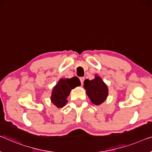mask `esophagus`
<instances>
[{"mask_svg":"<svg viewBox=\"0 0 152 152\" xmlns=\"http://www.w3.org/2000/svg\"><path fill=\"white\" fill-rule=\"evenodd\" d=\"M80 81H81V84L82 85L83 83V81H84V77H80Z\"/></svg>","mask_w":152,"mask_h":152,"instance_id":"1","label":"esophagus"}]
</instances>
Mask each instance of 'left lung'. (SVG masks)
<instances>
[{
  "instance_id": "8db88e82",
  "label": "left lung",
  "mask_w": 152,
  "mask_h": 152,
  "mask_svg": "<svg viewBox=\"0 0 152 152\" xmlns=\"http://www.w3.org/2000/svg\"><path fill=\"white\" fill-rule=\"evenodd\" d=\"M83 83V87L92 103L100 105L104 102L108 94V90L99 77L96 76L92 80H86Z\"/></svg>"
}]
</instances>
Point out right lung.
I'll list each match as a JSON object with an SVG mask.
<instances>
[{"mask_svg": "<svg viewBox=\"0 0 152 152\" xmlns=\"http://www.w3.org/2000/svg\"><path fill=\"white\" fill-rule=\"evenodd\" d=\"M80 81L77 77L71 79H61L58 84L53 88L51 102L58 107H62L67 102L66 98L71 91L76 86H80Z\"/></svg>", "mask_w": 152, "mask_h": 152, "instance_id": "obj_1", "label": "right lung"}]
</instances>
